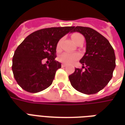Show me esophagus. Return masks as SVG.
Wrapping results in <instances>:
<instances>
[{
    "label": "esophagus",
    "instance_id": "obj_1",
    "mask_svg": "<svg viewBox=\"0 0 125 125\" xmlns=\"http://www.w3.org/2000/svg\"><path fill=\"white\" fill-rule=\"evenodd\" d=\"M65 66H66V64H65V63H62V68H64Z\"/></svg>",
    "mask_w": 125,
    "mask_h": 125
}]
</instances>
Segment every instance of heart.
<instances>
[{
	"label": "heart",
	"mask_w": 125,
	"mask_h": 125,
	"mask_svg": "<svg viewBox=\"0 0 125 125\" xmlns=\"http://www.w3.org/2000/svg\"><path fill=\"white\" fill-rule=\"evenodd\" d=\"M81 35L79 33H73V35H72V38L73 39V41L76 43L77 39L79 37H80ZM60 46V41L58 42L57 43V48H59ZM80 55L78 53H70V52H65V53H63L62 54H61L58 57V59L60 60L61 62L65 63L67 64H71V63H73L75 62H76L77 60H79L80 58Z\"/></svg>",
	"instance_id": "b5f03b06"
}]
</instances>
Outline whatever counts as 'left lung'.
I'll return each mask as SVG.
<instances>
[{
    "mask_svg": "<svg viewBox=\"0 0 125 125\" xmlns=\"http://www.w3.org/2000/svg\"><path fill=\"white\" fill-rule=\"evenodd\" d=\"M71 32H78L84 36L86 48L80 61L82 68H75L74 72L69 76V80L78 92L96 94L103 89L113 77L116 66L114 49L109 41L93 29L77 26L72 27Z\"/></svg>",
    "mask_w": 125,
    "mask_h": 125,
    "instance_id": "8db88e82",
    "label": "left lung"
}]
</instances>
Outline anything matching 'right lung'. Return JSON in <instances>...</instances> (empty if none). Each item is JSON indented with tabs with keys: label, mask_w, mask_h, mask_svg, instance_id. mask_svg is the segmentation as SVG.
I'll list each match as a JSON object with an SVG mask.
<instances>
[{
	"label": "right lung",
	"mask_w": 125,
	"mask_h": 125,
	"mask_svg": "<svg viewBox=\"0 0 125 125\" xmlns=\"http://www.w3.org/2000/svg\"><path fill=\"white\" fill-rule=\"evenodd\" d=\"M72 27H51L35 31L18 46L12 57L15 79L23 90L31 93L46 89L53 82L61 63L55 60L58 41ZM47 60L48 64L43 63Z\"/></svg>",
	"instance_id": "add662e5"
}]
</instances>
